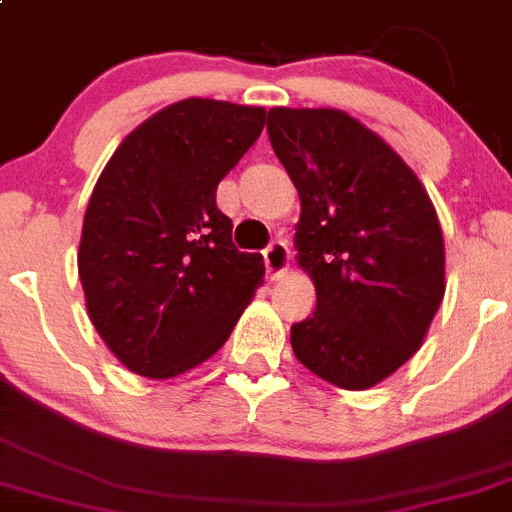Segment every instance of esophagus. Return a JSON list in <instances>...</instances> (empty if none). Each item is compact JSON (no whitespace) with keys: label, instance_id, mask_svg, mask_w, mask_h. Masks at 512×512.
Segmentation results:
<instances>
[{"label":"esophagus","instance_id":"obj_1","mask_svg":"<svg viewBox=\"0 0 512 512\" xmlns=\"http://www.w3.org/2000/svg\"><path fill=\"white\" fill-rule=\"evenodd\" d=\"M265 260V270H268V278H281L286 270H289L291 263V252L289 244L276 239V242H270V247L263 252Z\"/></svg>","mask_w":512,"mask_h":512}]
</instances>
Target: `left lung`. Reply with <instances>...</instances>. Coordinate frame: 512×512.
<instances>
[{"mask_svg":"<svg viewBox=\"0 0 512 512\" xmlns=\"http://www.w3.org/2000/svg\"><path fill=\"white\" fill-rule=\"evenodd\" d=\"M270 145L299 192L296 263L317 307L291 325L296 359L367 390L422 349L445 296V242L419 176L341 109L268 111Z\"/></svg>","mask_w":512,"mask_h":512,"instance_id":"1","label":"left lung"}]
</instances>
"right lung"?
I'll return each mask as SVG.
<instances>
[{
	"label": "right lung",
	"instance_id": "obj_1",
	"mask_svg": "<svg viewBox=\"0 0 512 512\" xmlns=\"http://www.w3.org/2000/svg\"><path fill=\"white\" fill-rule=\"evenodd\" d=\"M265 127L263 106L176 101L124 137L85 210L77 273L93 328L135 375H184L229 341L263 283L231 244L223 176Z\"/></svg>",
	"mask_w": 512,
	"mask_h": 512
}]
</instances>
